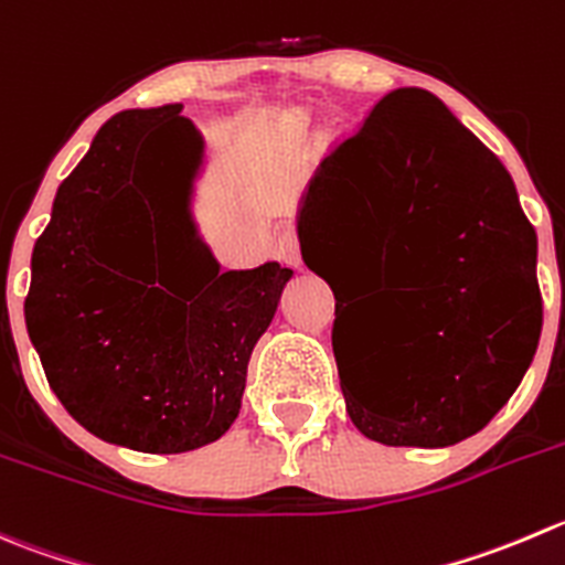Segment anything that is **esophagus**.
I'll use <instances>...</instances> for the list:
<instances>
[{
    "label": "esophagus",
    "mask_w": 565,
    "mask_h": 565,
    "mask_svg": "<svg viewBox=\"0 0 565 565\" xmlns=\"http://www.w3.org/2000/svg\"><path fill=\"white\" fill-rule=\"evenodd\" d=\"M276 256L284 262V265L300 267V245H298V237H295V232L284 228V232L278 234Z\"/></svg>",
    "instance_id": "1"
}]
</instances>
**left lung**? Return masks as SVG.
Masks as SVG:
<instances>
[{
  "label": "left lung",
  "mask_w": 565,
  "mask_h": 565,
  "mask_svg": "<svg viewBox=\"0 0 565 565\" xmlns=\"http://www.w3.org/2000/svg\"><path fill=\"white\" fill-rule=\"evenodd\" d=\"M298 239L331 289L339 250L386 284L366 311V359L350 366L333 292L339 383L366 439L450 447L511 399L544 322L539 239L511 173L434 93L392 90L320 162Z\"/></svg>",
  "instance_id": "obj_1"
}]
</instances>
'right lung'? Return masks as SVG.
I'll use <instances>...</instances> for the list:
<instances>
[{"mask_svg":"<svg viewBox=\"0 0 565 565\" xmlns=\"http://www.w3.org/2000/svg\"><path fill=\"white\" fill-rule=\"evenodd\" d=\"M162 129L201 146L182 104L124 109L98 129L32 250L24 320L49 386L82 428L168 456L232 428L292 270L265 262L223 273L204 243L199 281L157 265L149 248L179 154Z\"/></svg>","mask_w":565,"mask_h":565,"instance_id":"right-lung-1","label":"right lung"}]
</instances>
